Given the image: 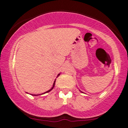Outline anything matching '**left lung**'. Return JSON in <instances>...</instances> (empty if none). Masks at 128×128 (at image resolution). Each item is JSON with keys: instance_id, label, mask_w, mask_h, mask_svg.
I'll use <instances>...</instances> for the list:
<instances>
[{"instance_id": "1", "label": "left lung", "mask_w": 128, "mask_h": 128, "mask_svg": "<svg viewBox=\"0 0 128 128\" xmlns=\"http://www.w3.org/2000/svg\"><path fill=\"white\" fill-rule=\"evenodd\" d=\"M82 93H83V92H82Z\"/></svg>"}]
</instances>
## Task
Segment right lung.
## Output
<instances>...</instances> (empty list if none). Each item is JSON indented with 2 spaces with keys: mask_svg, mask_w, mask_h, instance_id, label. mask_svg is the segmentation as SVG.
<instances>
[{
  "mask_svg": "<svg viewBox=\"0 0 128 128\" xmlns=\"http://www.w3.org/2000/svg\"><path fill=\"white\" fill-rule=\"evenodd\" d=\"M59 76V74H58V76ZM55 82H56V80H54V84H53V86H52V88H51V89H50V90H48V91H47V92H44V94H46V93H48V92H50V91H51V90H52V88H54V87ZM35 95V96H36V95Z\"/></svg>",
  "mask_w": 128,
  "mask_h": 128,
  "instance_id": "right-lung-1",
  "label": "right lung"
}]
</instances>
